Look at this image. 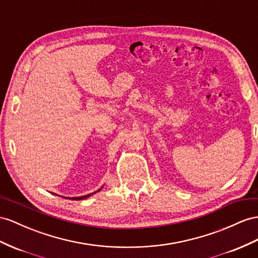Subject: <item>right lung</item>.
Wrapping results in <instances>:
<instances>
[{
  "label": "right lung",
  "mask_w": 258,
  "mask_h": 258,
  "mask_svg": "<svg viewBox=\"0 0 258 258\" xmlns=\"http://www.w3.org/2000/svg\"><path fill=\"white\" fill-rule=\"evenodd\" d=\"M98 190H100V189H98ZM94 194V193H92ZM91 194H89V195H85V196H81V197H72L71 200H73V201H81V200H84V198H87V197H89Z\"/></svg>",
  "instance_id": "obj_1"
}]
</instances>
